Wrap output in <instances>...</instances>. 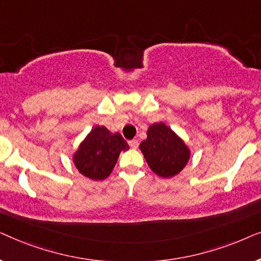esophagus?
Returning <instances> with one entry per match:
<instances>
[{"label": "esophagus", "mask_w": 261, "mask_h": 261, "mask_svg": "<svg viewBox=\"0 0 261 261\" xmlns=\"http://www.w3.org/2000/svg\"><path fill=\"white\" fill-rule=\"evenodd\" d=\"M128 144H129L130 147L134 148V149H137L139 147V142H138V140H135V139H133V140H130V141H128Z\"/></svg>", "instance_id": "1"}]
</instances>
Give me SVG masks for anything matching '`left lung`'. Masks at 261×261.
Instances as JSON below:
<instances>
[{
    "label": "left lung",
    "mask_w": 261,
    "mask_h": 261,
    "mask_svg": "<svg viewBox=\"0 0 261 261\" xmlns=\"http://www.w3.org/2000/svg\"><path fill=\"white\" fill-rule=\"evenodd\" d=\"M140 149L149 169L163 178L176 176L190 159V149L165 123H153Z\"/></svg>",
    "instance_id": "8db88e82"
}]
</instances>
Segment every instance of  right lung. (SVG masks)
Listing matches in <instances>:
<instances>
[{
  "label": "right lung",
  "instance_id": "add662e5",
  "mask_svg": "<svg viewBox=\"0 0 261 261\" xmlns=\"http://www.w3.org/2000/svg\"><path fill=\"white\" fill-rule=\"evenodd\" d=\"M129 148L120 133H112L105 126H96L72 156L74 166L83 176L102 180L112 173L121 151Z\"/></svg>",
  "mask_w": 261,
  "mask_h": 261
}]
</instances>
